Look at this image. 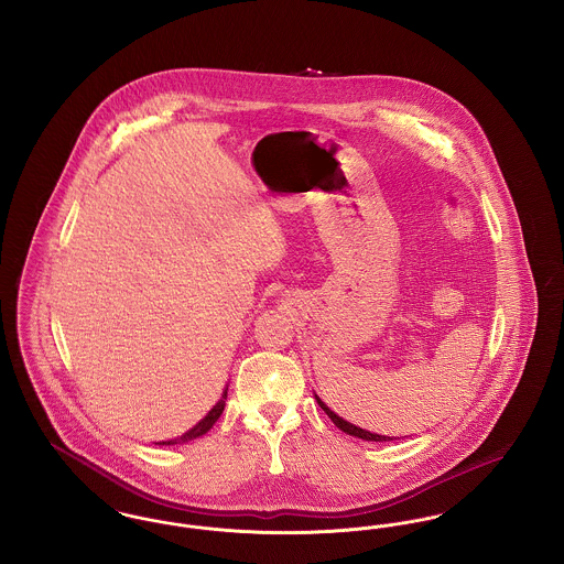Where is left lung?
<instances>
[{
    "mask_svg": "<svg viewBox=\"0 0 564 564\" xmlns=\"http://www.w3.org/2000/svg\"><path fill=\"white\" fill-rule=\"evenodd\" d=\"M315 400L317 403L322 405L323 412L332 419V423L338 427L340 431H345V433H349L352 437H361V440H366V442H391V440H398V437H389V435H378V433H372V431L361 430V427H357V425H352L349 421H345L343 416H338L334 410H329L325 403L315 395Z\"/></svg>",
    "mask_w": 564,
    "mask_h": 564,
    "instance_id": "obj_1",
    "label": "left lung"
}]
</instances>
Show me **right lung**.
Returning a JSON list of instances; mask_svg holds the SVG:
<instances>
[{
	"mask_svg": "<svg viewBox=\"0 0 564 564\" xmlns=\"http://www.w3.org/2000/svg\"><path fill=\"white\" fill-rule=\"evenodd\" d=\"M226 398H228V389H224V395H221V400L215 403L214 408L207 412V416L203 419V421H198L192 430L186 431L184 435H180V437H175V440H166V442H159L162 446H175V444H186L189 440H196V437H200V435H205L207 431L212 430L215 425V421L221 416V412H224V405H226Z\"/></svg>",
	"mask_w": 564,
	"mask_h": 564,
	"instance_id": "obj_1",
	"label": "right lung"
}]
</instances>
